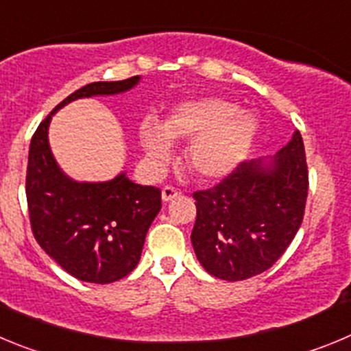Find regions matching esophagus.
I'll use <instances>...</instances> for the list:
<instances>
[{"instance_id":"1","label":"esophagus","mask_w":351,"mask_h":351,"mask_svg":"<svg viewBox=\"0 0 351 351\" xmlns=\"http://www.w3.org/2000/svg\"><path fill=\"white\" fill-rule=\"evenodd\" d=\"M176 195H178V189H175L173 185H164L162 187V201H171V199H175Z\"/></svg>"}]
</instances>
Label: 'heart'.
Masks as SVG:
<instances>
[{"label": "heart", "instance_id": "b5f03b06", "mask_svg": "<svg viewBox=\"0 0 351 351\" xmlns=\"http://www.w3.org/2000/svg\"><path fill=\"white\" fill-rule=\"evenodd\" d=\"M257 134V121L238 110L234 101L210 96L183 101L171 115L157 124L152 119L141 122L140 141L156 164L168 162L172 141H191L187 166L197 178L217 180L229 175L250 152Z\"/></svg>", "mask_w": 351, "mask_h": 351}]
</instances>
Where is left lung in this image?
I'll list each match as a JSON object with an SVG mask.
<instances>
[{
	"label": "left lung",
	"instance_id": "obj_1",
	"mask_svg": "<svg viewBox=\"0 0 351 351\" xmlns=\"http://www.w3.org/2000/svg\"><path fill=\"white\" fill-rule=\"evenodd\" d=\"M308 164L301 132L269 162H239L215 187L194 192L191 241L215 278L239 282L269 269L302 223Z\"/></svg>",
	"mask_w": 351,
	"mask_h": 351
}]
</instances>
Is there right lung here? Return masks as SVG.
Wrapping results in <instances>:
<instances>
[{
    "label": "right lung",
    "instance_id": "1",
    "mask_svg": "<svg viewBox=\"0 0 351 351\" xmlns=\"http://www.w3.org/2000/svg\"><path fill=\"white\" fill-rule=\"evenodd\" d=\"M138 80L94 82L75 90L31 138L26 173L31 230L38 245L82 282L113 283L136 267L148 227L160 210V191L132 183L124 173L103 183L69 180L50 152V119L69 101L124 93Z\"/></svg>",
    "mask_w": 351,
    "mask_h": 351
}]
</instances>
